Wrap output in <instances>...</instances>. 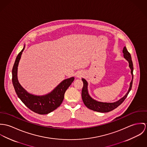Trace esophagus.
I'll return each instance as SVG.
<instances>
[{
	"mask_svg": "<svg viewBox=\"0 0 147 147\" xmlns=\"http://www.w3.org/2000/svg\"><path fill=\"white\" fill-rule=\"evenodd\" d=\"M81 76L82 74H80V73H79V74H77V77H81Z\"/></svg>",
	"mask_w": 147,
	"mask_h": 147,
	"instance_id": "34e87169",
	"label": "esophagus"
}]
</instances>
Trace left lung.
I'll return each mask as SVG.
<instances>
[{
	"label": "left lung",
	"mask_w": 147,
	"mask_h": 147,
	"mask_svg": "<svg viewBox=\"0 0 147 147\" xmlns=\"http://www.w3.org/2000/svg\"><path fill=\"white\" fill-rule=\"evenodd\" d=\"M123 53L124 57L128 61L129 63V67L131 69V73L132 74V80L130 82V88L129 89L128 92L125 95V96L121 98L118 101L114 102H99L98 101L95 100L94 99L92 98L88 94V90H87V82L84 79L82 78V80L83 82V86L82 90V100L84 104V105L90 109L101 113H106L109 112L110 111H113L116 108H117L119 105H121L125 98H127L129 93L130 92L132 85V81H133V64L131 57L130 53L128 52L126 47H125L123 49Z\"/></svg>",
	"instance_id": "obj_1"
}]
</instances>
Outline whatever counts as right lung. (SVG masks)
Listing matches in <instances>:
<instances>
[{"instance_id": "right-lung-1", "label": "right lung", "mask_w": 147, "mask_h": 147, "mask_svg": "<svg viewBox=\"0 0 147 147\" xmlns=\"http://www.w3.org/2000/svg\"><path fill=\"white\" fill-rule=\"evenodd\" d=\"M18 53L12 69V83L18 97L31 111L39 114H47L57 109L62 103L66 90L74 81L71 77L61 82L51 92L44 96H36L28 93L20 85L17 80V66L21 54Z\"/></svg>"}]
</instances>
